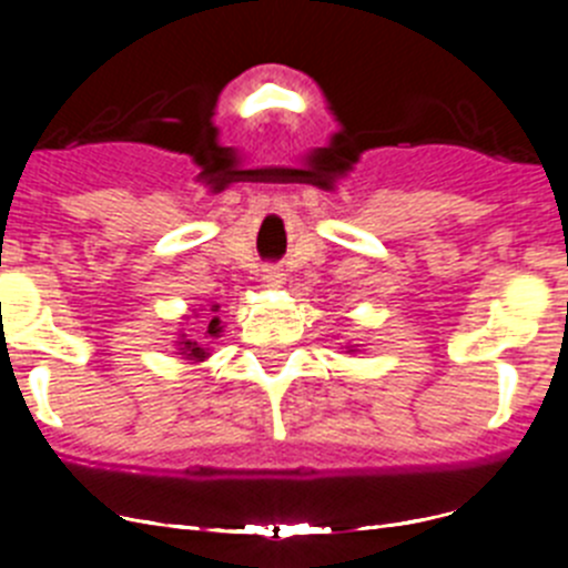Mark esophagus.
Segmentation results:
<instances>
[{"label":"esophagus","mask_w":568,"mask_h":568,"mask_svg":"<svg viewBox=\"0 0 568 568\" xmlns=\"http://www.w3.org/2000/svg\"><path fill=\"white\" fill-rule=\"evenodd\" d=\"M263 283L272 285V288H280V285L285 283L283 268H280V266H266V268H263Z\"/></svg>","instance_id":"34e87169"}]
</instances>
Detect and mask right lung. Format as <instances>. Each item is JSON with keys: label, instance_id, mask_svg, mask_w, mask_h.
Segmentation results:
<instances>
[{"label": "right lung", "instance_id": "1", "mask_svg": "<svg viewBox=\"0 0 568 568\" xmlns=\"http://www.w3.org/2000/svg\"><path fill=\"white\" fill-rule=\"evenodd\" d=\"M216 307H220V305H214V307H211V311H216ZM209 335H220V318H211ZM181 343H183V354H189V359L209 357V354H205V348H200L197 343H192V341H181Z\"/></svg>", "mask_w": 568, "mask_h": 568}]
</instances>
